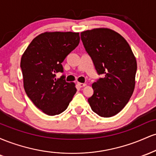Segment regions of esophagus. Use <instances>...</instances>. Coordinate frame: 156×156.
Instances as JSON below:
<instances>
[{"label": "esophagus", "instance_id": "34e87169", "mask_svg": "<svg viewBox=\"0 0 156 156\" xmlns=\"http://www.w3.org/2000/svg\"><path fill=\"white\" fill-rule=\"evenodd\" d=\"M77 85H78V87H79V88H82V87H85V86L87 85V84L83 83H79V82H78V83H77Z\"/></svg>", "mask_w": 156, "mask_h": 156}]
</instances>
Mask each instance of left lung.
I'll return each mask as SVG.
<instances>
[{
  "mask_svg": "<svg viewBox=\"0 0 156 156\" xmlns=\"http://www.w3.org/2000/svg\"><path fill=\"white\" fill-rule=\"evenodd\" d=\"M84 48L99 75L92 83L93 95L88 99L91 108L102 117L116 115L126 105L135 88L136 57L129 44L117 32L105 28L80 33Z\"/></svg>",
  "mask_w": 156,
  "mask_h": 156,
  "instance_id": "left-lung-1",
  "label": "left lung"
}]
</instances>
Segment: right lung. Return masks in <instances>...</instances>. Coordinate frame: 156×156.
I'll list each match as a JSON object with an SVG mask.
<instances>
[{"label": "right lung", "mask_w": 156, "mask_h": 156, "mask_svg": "<svg viewBox=\"0 0 156 156\" xmlns=\"http://www.w3.org/2000/svg\"><path fill=\"white\" fill-rule=\"evenodd\" d=\"M79 33L44 32L36 37L22 55L20 67L23 87L28 98L39 109L49 116L59 114L67 109L77 89L64 76L62 63L78 45Z\"/></svg>", "instance_id": "add662e5"}]
</instances>
